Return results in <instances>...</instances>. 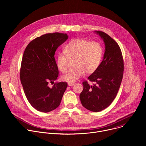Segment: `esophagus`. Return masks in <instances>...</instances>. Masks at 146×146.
Returning <instances> with one entry per match:
<instances>
[{
  "label": "esophagus",
  "mask_w": 146,
  "mask_h": 146,
  "mask_svg": "<svg viewBox=\"0 0 146 146\" xmlns=\"http://www.w3.org/2000/svg\"><path fill=\"white\" fill-rule=\"evenodd\" d=\"M75 84L74 82H68V86H73Z\"/></svg>",
  "instance_id": "1"
}]
</instances>
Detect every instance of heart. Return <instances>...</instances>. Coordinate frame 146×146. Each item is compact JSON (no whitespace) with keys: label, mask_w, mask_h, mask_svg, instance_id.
Returning a JSON list of instances; mask_svg holds the SVG:
<instances>
[{"label":"heart","mask_w":146,"mask_h":146,"mask_svg":"<svg viewBox=\"0 0 146 146\" xmlns=\"http://www.w3.org/2000/svg\"><path fill=\"white\" fill-rule=\"evenodd\" d=\"M102 56L103 49L99 43L83 38L71 40L64 47V52L58 54L56 59L58 69L65 73L68 69V59L74 58V68L62 76V80L74 82L84 76L86 72L88 74L94 73L100 65Z\"/></svg>","instance_id":"heart-1"}]
</instances>
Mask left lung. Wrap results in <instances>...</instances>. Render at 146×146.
<instances>
[{
  "instance_id": "left-lung-1",
  "label": "left lung",
  "mask_w": 146,
  "mask_h": 146,
  "mask_svg": "<svg viewBox=\"0 0 146 146\" xmlns=\"http://www.w3.org/2000/svg\"><path fill=\"white\" fill-rule=\"evenodd\" d=\"M95 33L103 40L105 51L98 68L88 78L95 84L90 86L87 81L83 82L80 99L86 109L99 112L109 106L117 96L123 77V60L114 39L102 31H95Z\"/></svg>"
}]
</instances>
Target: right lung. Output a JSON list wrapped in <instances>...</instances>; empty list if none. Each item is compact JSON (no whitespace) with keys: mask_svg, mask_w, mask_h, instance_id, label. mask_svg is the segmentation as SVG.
<instances>
[{"mask_svg":"<svg viewBox=\"0 0 146 146\" xmlns=\"http://www.w3.org/2000/svg\"><path fill=\"white\" fill-rule=\"evenodd\" d=\"M68 38L66 33L45 34L31 41L24 52L21 82L29 103L39 111L48 113L57 108L68 87L66 82L48 86L59 74L55 52Z\"/></svg>","mask_w":146,"mask_h":146,"instance_id":"obj_1","label":"right lung"}]
</instances>
